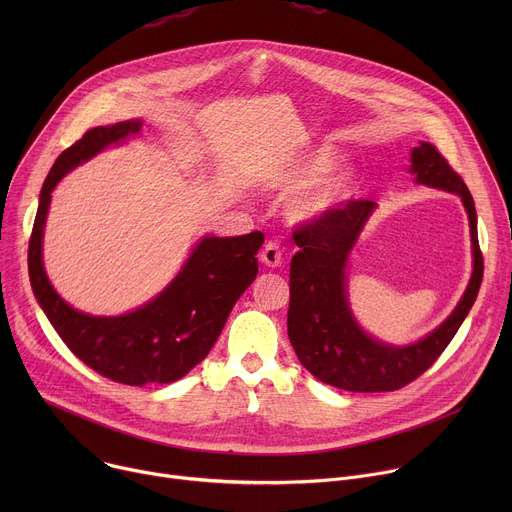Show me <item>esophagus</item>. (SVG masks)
Returning a JSON list of instances; mask_svg holds the SVG:
<instances>
[{
  "mask_svg": "<svg viewBox=\"0 0 512 512\" xmlns=\"http://www.w3.org/2000/svg\"><path fill=\"white\" fill-rule=\"evenodd\" d=\"M261 263L267 265V267H271V269H275V267H279V265L283 263V253H281V249H279L277 243H271V241H269V243L263 247V251H261Z\"/></svg>",
  "mask_w": 512,
  "mask_h": 512,
  "instance_id": "1",
  "label": "esophagus"
}]
</instances>
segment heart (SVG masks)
Instances as JSON below:
<instances>
[{"instance_id":"obj_1","label":"heart","mask_w":512,"mask_h":512,"mask_svg":"<svg viewBox=\"0 0 512 512\" xmlns=\"http://www.w3.org/2000/svg\"><path fill=\"white\" fill-rule=\"evenodd\" d=\"M338 166L336 152L328 148L310 150L298 160L287 164L277 182L287 190L306 188L316 181V187L300 194L291 202V216L298 223H318L336 208H340L356 190V180L350 172H336L328 179L323 176L330 174ZM325 180L322 181L321 178Z\"/></svg>"}]
</instances>
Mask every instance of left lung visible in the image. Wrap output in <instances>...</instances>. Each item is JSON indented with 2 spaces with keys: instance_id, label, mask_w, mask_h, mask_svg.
I'll return each mask as SVG.
<instances>
[{
  "instance_id": "8db88e82",
  "label": "left lung",
  "mask_w": 512,
  "mask_h": 512,
  "mask_svg": "<svg viewBox=\"0 0 512 512\" xmlns=\"http://www.w3.org/2000/svg\"><path fill=\"white\" fill-rule=\"evenodd\" d=\"M409 172L415 184L458 194L466 208L472 239V275L454 312L411 344H387L356 322L348 302V257L377 204L348 200L318 223L298 227L300 251L289 267L287 336L300 362L322 383L354 391H395L425 373L456 336L476 302L482 283V253L474 198L435 145L421 141L411 150Z\"/></svg>"
}]
</instances>
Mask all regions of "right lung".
Returning a JSON list of instances; mask_svg holds the SVG:
<instances>
[{"label":"right lung","mask_w":512,"mask_h":512,"mask_svg":"<svg viewBox=\"0 0 512 512\" xmlns=\"http://www.w3.org/2000/svg\"><path fill=\"white\" fill-rule=\"evenodd\" d=\"M141 125V119H129L89 129L56 158L40 190L28 247L34 296L62 342L99 375L131 387L174 383L206 358L233 306L255 281L259 271L255 255L265 241L261 231L241 237H202L156 298L121 316H93L68 306L52 287L42 261L52 190L68 172L109 145L139 135Z\"/></svg>","instance_id":"1"}]
</instances>
